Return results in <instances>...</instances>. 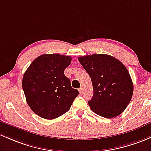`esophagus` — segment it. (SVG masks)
Returning a JSON list of instances; mask_svg holds the SVG:
<instances>
[{"instance_id":"34e87169","label":"esophagus","mask_w":151,"mask_h":151,"mask_svg":"<svg viewBox=\"0 0 151 151\" xmlns=\"http://www.w3.org/2000/svg\"><path fill=\"white\" fill-rule=\"evenodd\" d=\"M79 92H80V94H82V92H83V90H82V88H79Z\"/></svg>"}]
</instances>
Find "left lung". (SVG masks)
I'll return each mask as SVG.
<instances>
[{
	"label": "left lung",
	"mask_w": 151,
	"mask_h": 151,
	"mask_svg": "<svg viewBox=\"0 0 151 151\" xmlns=\"http://www.w3.org/2000/svg\"><path fill=\"white\" fill-rule=\"evenodd\" d=\"M78 59L93 84V96L88 101L91 110L108 119L121 114L133 94L132 81L126 66L106 54L84 55Z\"/></svg>",
	"instance_id": "left-lung-1"
}]
</instances>
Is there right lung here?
<instances>
[{
  "label": "right lung",
  "mask_w": 151,
  "mask_h": 151,
  "mask_svg": "<svg viewBox=\"0 0 151 151\" xmlns=\"http://www.w3.org/2000/svg\"><path fill=\"white\" fill-rule=\"evenodd\" d=\"M71 61L69 55H41L24 74L22 88L26 101L39 116L46 119L58 118L69 110L79 95L63 72Z\"/></svg>",
  "instance_id": "1"
}]
</instances>
